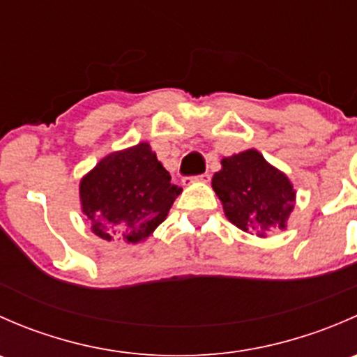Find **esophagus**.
<instances>
[{
    "label": "esophagus",
    "instance_id": "obj_1",
    "mask_svg": "<svg viewBox=\"0 0 357 357\" xmlns=\"http://www.w3.org/2000/svg\"><path fill=\"white\" fill-rule=\"evenodd\" d=\"M208 179H211V174H208V172H204V174L188 178V181L190 183H208Z\"/></svg>",
    "mask_w": 357,
    "mask_h": 357
}]
</instances>
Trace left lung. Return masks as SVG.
<instances>
[{"instance_id":"left-lung-1","label":"left lung","mask_w":357,"mask_h":357,"mask_svg":"<svg viewBox=\"0 0 357 357\" xmlns=\"http://www.w3.org/2000/svg\"><path fill=\"white\" fill-rule=\"evenodd\" d=\"M212 188L228 221L261 238L271 229H287L297 195L289 176L255 149L222 158Z\"/></svg>"}]
</instances>
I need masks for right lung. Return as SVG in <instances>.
<instances>
[{"instance_id":"obj_1","label":"right lung","mask_w":357,"mask_h":357,"mask_svg":"<svg viewBox=\"0 0 357 357\" xmlns=\"http://www.w3.org/2000/svg\"><path fill=\"white\" fill-rule=\"evenodd\" d=\"M181 192L146 142L105 155L79 183L81 211L91 231L107 242L132 245L165 221Z\"/></svg>"}]
</instances>
